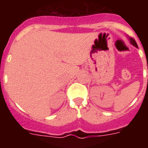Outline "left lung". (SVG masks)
Returning <instances> with one entry per match:
<instances>
[{
  "instance_id": "left-lung-1",
  "label": "left lung",
  "mask_w": 148,
  "mask_h": 148,
  "mask_svg": "<svg viewBox=\"0 0 148 148\" xmlns=\"http://www.w3.org/2000/svg\"><path fill=\"white\" fill-rule=\"evenodd\" d=\"M128 39H129V40H130V43H131V45H134V46L137 47V48H138V45H137V43H136V41H135V40H134V39H133L132 38H130V37H129Z\"/></svg>"
}]
</instances>
